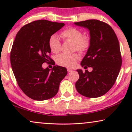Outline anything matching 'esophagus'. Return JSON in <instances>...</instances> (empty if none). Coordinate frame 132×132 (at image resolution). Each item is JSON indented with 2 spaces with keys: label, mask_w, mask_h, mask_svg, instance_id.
<instances>
[{
  "label": "esophagus",
  "mask_w": 132,
  "mask_h": 132,
  "mask_svg": "<svg viewBox=\"0 0 132 132\" xmlns=\"http://www.w3.org/2000/svg\"><path fill=\"white\" fill-rule=\"evenodd\" d=\"M67 70H68V72H71V71H72V70H73V69H71V68H67Z\"/></svg>",
  "instance_id": "obj_1"
}]
</instances>
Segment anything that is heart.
<instances>
[{"label":"heart","instance_id":"b5f03b06","mask_svg":"<svg viewBox=\"0 0 132 132\" xmlns=\"http://www.w3.org/2000/svg\"><path fill=\"white\" fill-rule=\"evenodd\" d=\"M82 31L75 27H69L62 31L61 35L66 40H70L74 43V49L84 52L87 51L90 46V38L88 35H82ZM50 49L53 53H57L61 49V42L55 34L52 35L48 40ZM80 59L79 54H61L56 59L57 64L65 67H72L76 62Z\"/></svg>","mask_w":132,"mask_h":132}]
</instances>
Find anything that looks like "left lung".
<instances>
[{
    "label": "left lung",
    "mask_w": 132,
    "mask_h": 132,
    "mask_svg": "<svg viewBox=\"0 0 132 132\" xmlns=\"http://www.w3.org/2000/svg\"><path fill=\"white\" fill-rule=\"evenodd\" d=\"M75 24L90 31V46L81 64L93 69L91 72L77 69L79 78L76 88L87 97H99L112 88L120 70L122 61L119 40L112 27L104 22L87 20Z\"/></svg>",
    "instance_id": "8db88e82"
}]
</instances>
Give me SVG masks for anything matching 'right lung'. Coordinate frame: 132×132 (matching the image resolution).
Segmentation results:
<instances>
[{
	"instance_id": "right-lung-1",
	"label": "right lung",
	"mask_w": 132,
	"mask_h": 132,
	"mask_svg": "<svg viewBox=\"0 0 132 132\" xmlns=\"http://www.w3.org/2000/svg\"><path fill=\"white\" fill-rule=\"evenodd\" d=\"M64 26L63 23L40 20L24 25L16 34L10 63L20 88L33 100L45 101L54 97L67 75L66 68L54 66L48 45L50 36ZM44 62L54 66L43 69Z\"/></svg>"
}]
</instances>
